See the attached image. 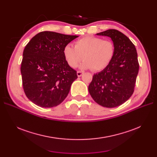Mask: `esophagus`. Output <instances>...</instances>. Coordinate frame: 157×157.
<instances>
[{"label":"esophagus","instance_id":"esophagus-1","mask_svg":"<svg viewBox=\"0 0 157 157\" xmlns=\"http://www.w3.org/2000/svg\"><path fill=\"white\" fill-rule=\"evenodd\" d=\"M84 73L83 72H82V71H77V76L78 77H81V76L82 75V74H83Z\"/></svg>","mask_w":157,"mask_h":157}]
</instances>
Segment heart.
<instances>
[{"label": "heart", "mask_w": 157, "mask_h": 157, "mask_svg": "<svg viewBox=\"0 0 157 157\" xmlns=\"http://www.w3.org/2000/svg\"><path fill=\"white\" fill-rule=\"evenodd\" d=\"M75 48L66 45L63 56L68 65L72 68L78 67L80 61L84 59L80 67L100 71L106 68L112 61L115 52V46L111 40H103L96 36H85L76 40Z\"/></svg>", "instance_id": "obj_1"}]
</instances>
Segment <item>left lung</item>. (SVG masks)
Wrapping results in <instances>:
<instances>
[{"label": "left lung", "mask_w": 157, "mask_h": 157, "mask_svg": "<svg viewBox=\"0 0 157 157\" xmlns=\"http://www.w3.org/2000/svg\"><path fill=\"white\" fill-rule=\"evenodd\" d=\"M96 35L111 37L115 52L107 67L94 75L88 91L99 105L115 107L126 102L134 93L140 67L137 54L132 41L118 30L109 29Z\"/></svg>", "instance_id": "left-lung-1"}]
</instances>
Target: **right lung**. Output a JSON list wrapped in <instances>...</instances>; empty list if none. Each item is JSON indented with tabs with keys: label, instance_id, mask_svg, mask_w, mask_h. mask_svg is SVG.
<instances>
[{
	"label": "right lung",
	"instance_id": "add662e5",
	"mask_svg": "<svg viewBox=\"0 0 157 157\" xmlns=\"http://www.w3.org/2000/svg\"><path fill=\"white\" fill-rule=\"evenodd\" d=\"M77 37L42 31L25 46L21 65L22 84L26 96L35 105L54 107L67 96L78 77L65 60L63 51Z\"/></svg>",
	"mask_w": 157,
	"mask_h": 157
}]
</instances>
